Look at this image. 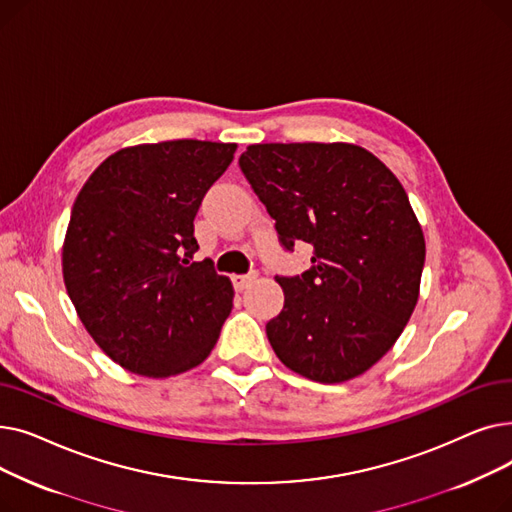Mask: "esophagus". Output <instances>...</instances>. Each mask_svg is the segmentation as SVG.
<instances>
[{
    "instance_id": "1",
    "label": "esophagus",
    "mask_w": 512,
    "mask_h": 512,
    "mask_svg": "<svg viewBox=\"0 0 512 512\" xmlns=\"http://www.w3.org/2000/svg\"><path fill=\"white\" fill-rule=\"evenodd\" d=\"M257 278V272H249V274H234L232 276V284L236 290H245L253 280Z\"/></svg>"
}]
</instances>
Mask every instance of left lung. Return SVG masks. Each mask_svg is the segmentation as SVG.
Here are the masks:
<instances>
[{"label":"left lung","instance_id":"1","mask_svg":"<svg viewBox=\"0 0 512 512\" xmlns=\"http://www.w3.org/2000/svg\"><path fill=\"white\" fill-rule=\"evenodd\" d=\"M238 166L280 245L313 247L301 276H276L284 309L265 332L303 378L340 384L378 363L419 299L425 240L398 178L348 143L249 145Z\"/></svg>","mask_w":512,"mask_h":512}]
</instances>
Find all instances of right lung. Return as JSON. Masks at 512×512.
<instances>
[{
  "label": "right lung",
  "instance_id": "obj_1",
  "mask_svg": "<svg viewBox=\"0 0 512 512\" xmlns=\"http://www.w3.org/2000/svg\"><path fill=\"white\" fill-rule=\"evenodd\" d=\"M236 143L180 139L107 157L80 188L62 251L68 297L101 351L147 378L207 359L232 282L191 261L195 215Z\"/></svg>",
  "mask_w": 512,
  "mask_h": 512
}]
</instances>
